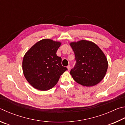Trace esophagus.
I'll return each instance as SVG.
<instances>
[{"label":"esophagus","mask_w":125,"mask_h":125,"mask_svg":"<svg viewBox=\"0 0 125 125\" xmlns=\"http://www.w3.org/2000/svg\"><path fill=\"white\" fill-rule=\"evenodd\" d=\"M67 70H68L69 71V70H70V69H71V66H70V65H69L68 66H67Z\"/></svg>","instance_id":"34e87169"}]
</instances>
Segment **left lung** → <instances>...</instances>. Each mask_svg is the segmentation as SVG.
I'll return each instance as SVG.
<instances>
[{"mask_svg": "<svg viewBox=\"0 0 125 125\" xmlns=\"http://www.w3.org/2000/svg\"><path fill=\"white\" fill-rule=\"evenodd\" d=\"M76 63L70 71L73 80L86 87L95 86L106 75L108 62L105 55L91 41L81 40L70 43Z\"/></svg>", "mask_w": 125, "mask_h": 125, "instance_id": "1", "label": "left lung"}]
</instances>
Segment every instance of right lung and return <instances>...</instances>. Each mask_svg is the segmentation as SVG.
<instances>
[{"label":"right lung","instance_id":"right-lung-1","mask_svg":"<svg viewBox=\"0 0 125 125\" xmlns=\"http://www.w3.org/2000/svg\"><path fill=\"white\" fill-rule=\"evenodd\" d=\"M61 44L60 42L43 39L26 52L22 60L23 73L34 88L43 91L52 88L67 70L61 65V58L56 55Z\"/></svg>","mask_w":125,"mask_h":125}]
</instances>
